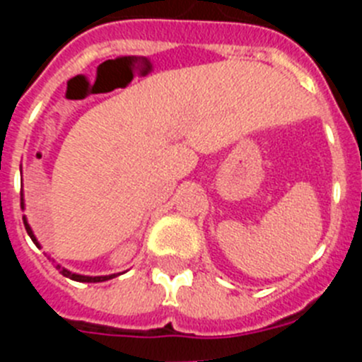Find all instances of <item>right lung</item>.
I'll list each match as a JSON object with an SVG mask.
<instances>
[{"label":"right lung","mask_w":362,"mask_h":362,"mask_svg":"<svg viewBox=\"0 0 362 362\" xmlns=\"http://www.w3.org/2000/svg\"><path fill=\"white\" fill-rule=\"evenodd\" d=\"M23 197H21V206H23ZM23 223H25V228H27V233L28 235H30V239L34 243H36V246L37 248H41V245H40V241H37L36 239V235H34V232H32V228H30V225H28V221H27V217L23 216ZM54 261V259H52ZM54 267L57 268V270H59V274H62V276H65V277H69V279H72V281H79V283H103V281H108V279H114V277H117L116 274H112V276H81V274H74V272H70V270H66V268H63L62 264H54Z\"/></svg>","instance_id":"1"}]
</instances>
